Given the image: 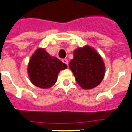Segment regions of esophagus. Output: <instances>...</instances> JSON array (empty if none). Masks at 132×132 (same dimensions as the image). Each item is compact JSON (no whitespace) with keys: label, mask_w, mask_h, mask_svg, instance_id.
Wrapping results in <instances>:
<instances>
[{"label":"esophagus","mask_w":132,"mask_h":132,"mask_svg":"<svg viewBox=\"0 0 132 132\" xmlns=\"http://www.w3.org/2000/svg\"><path fill=\"white\" fill-rule=\"evenodd\" d=\"M62 62H64V64H66L67 66L68 65V61L67 59H62Z\"/></svg>","instance_id":"34e87169"}]
</instances>
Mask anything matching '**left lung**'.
Segmentation results:
<instances>
[{
  "mask_svg": "<svg viewBox=\"0 0 132 132\" xmlns=\"http://www.w3.org/2000/svg\"><path fill=\"white\" fill-rule=\"evenodd\" d=\"M69 67L77 83L84 89H92L103 80L105 65L100 55L90 46L77 48Z\"/></svg>",
  "mask_w": 132,
  "mask_h": 132,
  "instance_id": "left-lung-1",
  "label": "left lung"
}]
</instances>
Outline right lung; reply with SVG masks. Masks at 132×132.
<instances>
[{
	"instance_id": "right-lung-1",
	"label": "right lung",
	"mask_w": 132,
	"mask_h": 132,
	"mask_svg": "<svg viewBox=\"0 0 132 132\" xmlns=\"http://www.w3.org/2000/svg\"><path fill=\"white\" fill-rule=\"evenodd\" d=\"M67 66L57 58L50 56L43 48L34 53L28 66V72L31 82L41 88H48L57 81V75Z\"/></svg>"
}]
</instances>
